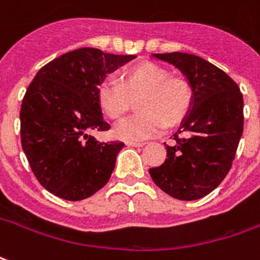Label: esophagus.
Wrapping results in <instances>:
<instances>
[{
    "mask_svg": "<svg viewBox=\"0 0 260 260\" xmlns=\"http://www.w3.org/2000/svg\"><path fill=\"white\" fill-rule=\"evenodd\" d=\"M126 145L128 146H134V148H142L145 142H132V141H129V142H126Z\"/></svg>",
    "mask_w": 260,
    "mask_h": 260,
    "instance_id": "esophagus-1",
    "label": "esophagus"
}]
</instances>
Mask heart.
Listing matches in <instances>:
<instances>
[{
    "label": "heart",
    "instance_id": "1",
    "mask_svg": "<svg viewBox=\"0 0 260 260\" xmlns=\"http://www.w3.org/2000/svg\"><path fill=\"white\" fill-rule=\"evenodd\" d=\"M138 114L114 128L125 141H142L159 134L165 125L174 126L186 117L193 103V90L186 80L170 77L161 67L141 63L124 73L122 84L105 80L100 86L101 110L111 119H119L129 111L132 100H138Z\"/></svg>",
    "mask_w": 260,
    "mask_h": 260
}]
</instances>
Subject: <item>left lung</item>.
Returning <instances> with one entry per match:
<instances>
[{"label": "left lung", "instance_id": "left-lung-1", "mask_svg": "<svg viewBox=\"0 0 260 260\" xmlns=\"http://www.w3.org/2000/svg\"><path fill=\"white\" fill-rule=\"evenodd\" d=\"M152 57L180 70L193 90V103L174 143L166 145L165 163L149 173L173 199L199 200L217 188L231 169L244 131V99L228 74L199 56L173 52Z\"/></svg>", "mask_w": 260, "mask_h": 260}]
</instances>
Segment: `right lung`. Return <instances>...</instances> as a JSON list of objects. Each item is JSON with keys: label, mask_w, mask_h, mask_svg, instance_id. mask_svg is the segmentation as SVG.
<instances>
[{"label": "right lung", "mask_w": 260, "mask_h": 260, "mask_svg": "<svg viewBox=\"0 0 260 260\" xmlns=\"http://www.w3.org/2000/svg\"><path fill=\"white\" fill-rule=\"evenodd\" d=\"M81 48L38 72L21 105V142L29 166L48 191L79 201L107 184L122 142H101L90 131H107L99 101L107 74L134 60Z\"/></svg>", "instance_id": "add662e5"}]
</instances>
